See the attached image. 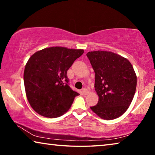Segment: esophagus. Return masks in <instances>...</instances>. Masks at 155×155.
Returning <instances> with one entry per match:
<instances>
[{
  "label": "esophagus",
  "instance_id": "34e87169",
  "mask_svg": "<svg viewBox=\"0 0 155 155\" xmlns=\"http://www.w3.org/2000/svg\"><path fill=\"white\" fill-rule=\"evenodd\" d=\"M82 92H83V94H85V95H86V94H88V93H89V91H88L87 89H85V88H84V89H83Z\"/></svg>",
  "mask_w": 155,
  "mask_h": 155
}]
</instances>
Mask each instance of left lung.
<instances>
[{
  "label": "left lung",
  "mask_w": 155,
  "mask_h": 155,
  "mask_svg": "<svg viewBox=\"0 0 155 155\" xmlns=\"http://www.w3.org/2000/svg\"><path fill=\"white\" fill-rule=\"evenodd\" d=\"M87 56L95 72L97 105L90 109L98 117L112 120L128 109L137 87V75L130 62L109 51H93Z\"/></svg>",
  "instance_id": "obj_1"
}]
</instances>
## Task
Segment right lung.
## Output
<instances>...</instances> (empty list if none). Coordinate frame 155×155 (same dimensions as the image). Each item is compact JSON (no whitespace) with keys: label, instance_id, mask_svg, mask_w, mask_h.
I'll return each mask as SVG.
<instances>
[{"label":"right lung","instance_id":"obj_1","mask_svg":"<svg viewBox=\"0 0 155 155\" xmlns=\"http://www.w3.org/2000/svg\"><path fill=\"white\" fill-rule=\"evenodd\" d=\"M84 50L50 47L30 56L24 70V85L28 102L41 116L56 118L70 108L78 93L69 86L67 72Z\"/></svg>","mask_w":155,"mask_h":155}]
</instances>
